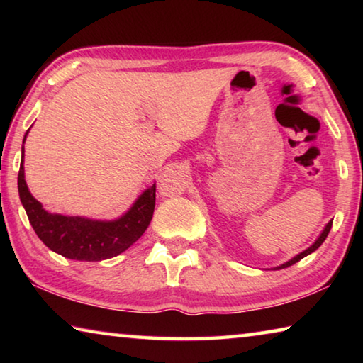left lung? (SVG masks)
<instances>
[{"label":"left lung","mask_w":363,"mask_h":363,"mask_svg":"<svg viewBox=\"0 0 363 363\" xmlns=\"http://www.w3.org/2000/svg\"><path fill=\"white\" fill-rule=\"evenodd\" d=\"M331 224H333V220H330V223L327 224V227H325V229H323V232H322V235L320 237H318L317 238V242L314 243V245H312V247L311 248H307L306 251H303V253H299L298 256H294L293 257V259H290V261H288V262H285L284 264V266H280V267H277V269H285V267H288V266H293V264H296L298 261H301V259H303V257L304 256H307V255H311V253H314V251L318 248V247H320V245L325 242V238H327V235H328V233H330V229H331Z\"/></svg>","instance_id":"1"}]
</instances>
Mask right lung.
<instances>
[{
  "label": "right lung",
  "instance_id": "add662e5",
  "mask_svg": "<svg viewBox=\"0 0 363 363\" xmlns=\"http://www.w3.org/2000/svg\"><path fill=\"white\" fill-rule=\"evenodd\" d=\"M17 187L30 224L40 240L54 253L77 261H102L123 253L145 232L155 210V184H153L139 196L125 216L110 223L48 213L28 192L23 177V147Z\"/></svg>",
  "mask_w": 363,
  "mask_h": 363
}]
</instances>
